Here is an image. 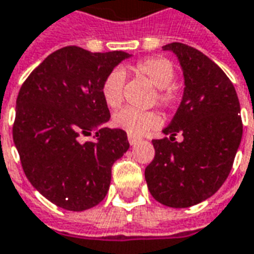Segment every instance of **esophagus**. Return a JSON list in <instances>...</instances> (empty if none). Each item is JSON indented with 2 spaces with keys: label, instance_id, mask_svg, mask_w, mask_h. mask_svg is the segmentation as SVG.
<instances>
[{
  "label": "esophagus",
  "instance_id": "1",
  "mask_svg": "<svg viewBox=\"0 0 254 254\" xmlns=\"http://www.w3.org/2000/svg\"><path fill=\"white\" fill-rule=\"evenodd\" d=\"M128 142H130V145H135L136 142H139V138H136V136L128 135Z\"/></svg>",
  "mask_w": 254,
  "mask_h": 254
}]
</instances>
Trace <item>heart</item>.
<instances>
[{"mask_svg":"<svg viewBox=\"0 0 254 254\" xmlns=\"http://www.w3.org/2000/svg\"><path fill=\"white\" fill-rule=\"evenodd\" d=\"M130 69L136 75L146 78L156 87L154 100L165 111H171L179 102V89L174 84L175 66L168 59L161 56H152L136 61ZM126 76L122 69H113L107 75L101 84V94L109 108H119L123 102V90ZM161 122L156 111H135L124 108L113 115V126L126 131L128 135L139 136L147 130L157 127Z\"/></svg>","mask_w":254,"mask_h":254,"instance_id":"b5f03b06","label":"heart"}]
</instances>
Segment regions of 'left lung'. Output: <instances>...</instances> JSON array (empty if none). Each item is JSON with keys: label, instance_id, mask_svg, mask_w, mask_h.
<instances>
[{"label": "left lung", "instance_id": "left-lung-1", "mask_svg": "<svg viewBox=\"0 0 254 254\" xmlns=\"http://www.w3.org/2000/svg\"><path fill=\"white\" fill-rule=\"evenodd\" d=\"M174 52L185 76L183 98L153 139L154 159L145 170L149 191L160 204L188 208L216 193L227 179L242 138V119L234 84L199 50L181 42L163 46ZM181 133L182 142L175 141Z\"/></svg>", "mask_w": 254, "mask_h": 254}]
</instances>
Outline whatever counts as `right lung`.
Listing matches in <instances>:
<instances>
[{"instance_id":"1","label":"right lung","mask_w":254,"mask_h":254,"mask_svg":"<svg viewBox=\"0 0 254 254\" xmlns=\"http://www.w3.org/2000/svg\"><path fill=\"white\" fill-rule=\"evenodd\" d=\"M126 52L91 53L65 46L21 84L13 142L27 179L60 208L86 210L105 198L112 165L128 150L126 131L102 127L111 113L101 84ZM96 131L94 141L80 142Z\"/></svg>"}]
</instances>
